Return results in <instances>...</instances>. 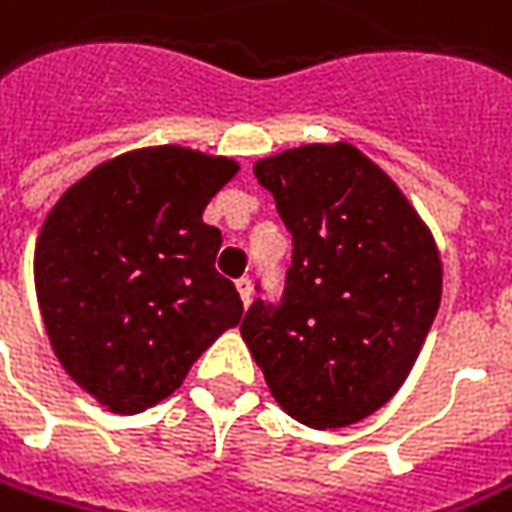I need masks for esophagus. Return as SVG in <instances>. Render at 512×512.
Segmentation results:
<instances>
[{"mask_svg": "<svg viewBox=\"0 0 512 512\" xmlns=\"http://www.w3.org/2000/svg\"><path fill=\"white\" fill-rule=\"evenodd\" d=\"M238 294H240V300H243V306H249V303H252V280H249V277H240L238 280Z\"/></svg>", "mask_w": 512, "mask_h": 512, "instance_id": "34e87169", "label": "esophagus"}]
</instances>
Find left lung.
<instances>
[{
	"mask_svg": "<svg viewBox=\"0 0 512 512\" xmlns=\"http://www.w3.org/2000/svg\"><path fill=\"white\" fill-rule=\"evenodd\" d=\"M255 178L294 249L280 303L257 297L240 334L286 414L354 425L397 394L439 311L431 229L351 144L294 147L257 161Z\"/></svg>",
	"mask_w": 512,
	"mask_h": 512,
	"instance_id": "left-lung-1",
	"label": "left lung"
}]
</instances>
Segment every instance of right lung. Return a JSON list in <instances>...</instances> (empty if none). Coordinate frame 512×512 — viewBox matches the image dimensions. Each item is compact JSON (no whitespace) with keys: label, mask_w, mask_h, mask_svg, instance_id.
<instances>
[{"label":"right lung","mask_w":512,"mask_h":512,"mask_svg":"<svg viewBox=\"0 0 512 512\" xmlns=\"http://www.w3.org/2000/svg\"><path fill=\"white\" fill-rule=\"evenodd\" d=\"M238 164L186 147L127 152L50 209L33 274L64 371L113 414L167 399L235 328L240 294L215 272L221 232L203 209Z\"/></svg>","instance_id":"add662e5"}]
</instances>
